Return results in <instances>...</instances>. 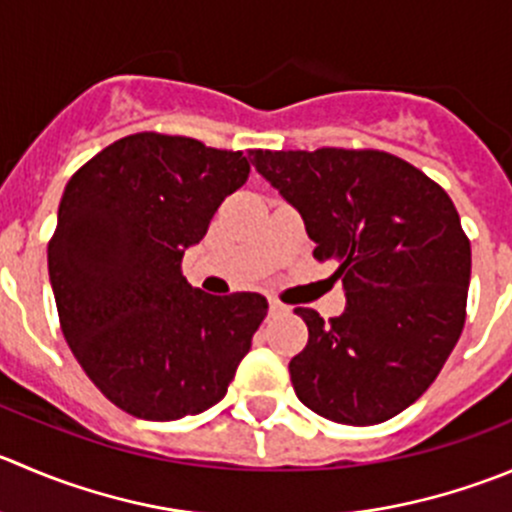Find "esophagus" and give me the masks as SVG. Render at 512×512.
I'll use <instances>...</instances> for the list:
<instances>
[{
    "instance_id": "1",
    "label": "esophagus",
    "mask_w": 512,
    "mask_h": 512,
    "mask_svg": "<svg viewBox=\"0 0 512 512\" xmlns=\"http://www.w3.org/2000/svg\"><path fill=\"white\" fill-rule=\"evenodd\" d=\"M287 312V307L282 305V302H277V300H270V315L272 317H277V315H285Z\"/></svg>"
}]
</instances>
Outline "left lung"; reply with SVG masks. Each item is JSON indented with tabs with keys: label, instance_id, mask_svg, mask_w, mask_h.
<instances>
[{
	"label": "left lung",
	"instance_id": "1",
	"mask_svg": "<svg viewBox=\"0 0 512 512\" xmlns=\"http://www.w3.org/2000/svg\"><path fill=\"white\" fill-rule=\"evenodd\" d=\"M295 207L315 260H335L347 305L297 307L307 345L290 360L297 398L327 420L377 425L433 385L465 325L470 240L448 192L400 157L322 147L250 150Z\"/></svg>",
	"mask_w": 512,
	"mask_h": 512
}]
</instances>
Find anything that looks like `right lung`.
I'll use <instances>...</instances> for the list:
<instances>
[{"instance_id": "obj_1", "label": "right lung", "mask_w": 512, "mask_h": 512, "mask_svg": "<svg viewBox=\"0 0 512 512\" xmlns=\"http://www.w3.org/2000/svg\"><path fill=\"white\" fill-rule=\"evenodd\" d=\"M250 175L242 152L137 132L79 167L47 247L59 325L124 413L180 420L220 403L267 315L257 292L215 297L182 275L187 247Z\"/></svg>"}]
</instances>
